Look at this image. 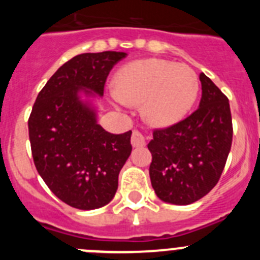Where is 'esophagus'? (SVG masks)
Returning a JSON list of instances; mask_svg holds the SVG:
<instances>
[{"label":"esophagus","mask_w":260,"mask_h":260,"mask_svg":"<svg viewBox=\"0 0 260 260\" xmlns=\"http://www.w3.org/2000/svg\"><path fill=\"white\" fill-rule=\"evenodd\" d=\"M132 144L134 147H143L146 144V137L141 130H134L132 134Z\"/></svg>","instance_id":"esophagus-1"}]
</instances>
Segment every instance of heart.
<instances>
[{
  "label": "heart",
  "mask_w": 260,
  "mask_h": 260,
  "mask_svg": "<svg viewBox=\"0 0 260 260\" xmlns=\"http://www.w3.org/2000/svg\"><path fill=\"white\" fill-rule=\"evenodd\" d=\"M199 93L198 75L190 66L167 59H141L119 69L114 99L141 104L148 122L168 126L189 113Z\"/></svg>",
  "instance_id": "1"
}]
</instances>
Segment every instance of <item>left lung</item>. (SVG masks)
<instances>
[{"mask_svg": "<svg viewBox=\"0 0 260 260\" xmlns=\"http://www.w3.org/2000/svg\"><path fill=\"white\" fill-rule=\"evenodd\" d=\"M199 108L173 125L153 130L151 183L167 203L186 206L203 198L219 182L233 139L229 100L201 73Z\"/></svg>", "mask_w": 260, "mask_h": 260, "instance_id": "obj_1", "label": "left lung"}]
</instances>
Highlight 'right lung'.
Returning a JSON list of instances; mask_svg holds the SVG:
<instances>
[{
    "label": "right lung",
    "instance_id": "obj_1",
    "mask_svg": "<svg viewBox=\"0 0 260 260\" xmlns=\"http://www.w3.org/2000/svg\"><path fill=\"white\" fill-rule=\"evenodd\" d=\"M123 52L83 53L69 59L39 92L28 118L31 152L39 174L57 198L78 210L109 203L121 168L132 153V130L112 134L98 125L79 89L103 96Z\"/></svg>",
    "mask_w": 260,
    "mask_h": 260
}]
</instances>
